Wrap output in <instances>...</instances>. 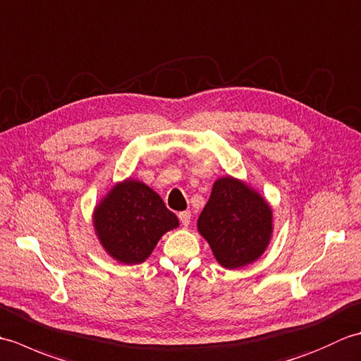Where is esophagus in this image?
Returning a JSON list of instances; mask_svg holds the SVG:
<instances>
[{"mask_svg":"<svg viewBox=\"0 0 361 361\" xmlns=\"http://www.w3.org/2000/svg\"><path fill=\"white\" fill-rule=\"evenodd\" d=\"M178 219H180L183 226H189V224H190V212H189V211L180 212V214H178Z\"/></svg>","mask_w":361,"mask_h":361,"instance_id":"obj_1","label":"esophagus"}]
</instances>
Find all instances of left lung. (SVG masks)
Listing matches in <instances>:
<instances>
[{
    "label": "left lung",
    "instance_id": "8db88e82",
    "mask_svg": "<svg viewBox=\"0 0 361 361\" xmlns=\"http://www.w3.org/2000/svg\"><path fill=\"white\" fill-rule=\"evenodd\" d=\"M271 208L262 197L226 176L214 183L197 226L219 264L234 270L255 262L265 251L271 237Z\"/></svg>",
    "mask_w": 361,
    "mask_h": 361
}]
</instances>
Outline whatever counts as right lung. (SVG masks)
Returning <instances> with one entry per match:
<instances>
[{
  "label": "right lung",
  "instance_id": "add662e5",
  "mask_svg": "<svg viewBox=\"0 0 361 361\" xmlns=\"http://www.w3.org/2000/svg\"><path fill=\"white\" fill-rule=\"evenodd\" d=\"M178 226L172 211L144 183L127 180L114 186L94 212L104 248L124 264H141L164 233Z\"/></svg>",
  "mask_w": 361,
  "mask_h": 361
}]
</instances>
